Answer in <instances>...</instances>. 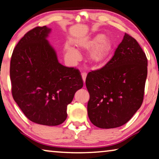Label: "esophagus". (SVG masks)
<instances>
[{
    "instance_id": "1",
    "label": "esophagus",
    "mask_w": 159,
    "mask_h": 159,
    "mask_svg": "<svg viewBox=\"0 0 159 159\" xmlns=\"http://www.w3.org/2000/svg\"><path fill=\"white\" fill-rule=\"evenodd\" d=\"M81 75H82L83 80H84V82L85 83V81H86V75H87V73H86V72H83V73H81Z\"/></svg>"
}]
</instances>
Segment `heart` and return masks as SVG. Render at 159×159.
I'll return each mask as SVG.
<instances>
[{"label":"heart","mask_w":159,"mask_h":159,"mask_svg":"<svg viewBox=\"0 0 159 159\" xmlns=\"http://www.w3.org/2000/svg\"><path fill=\"white\" fill-rule=\"evenodd\" d=\"M80 48L85 50H91L89 55L91 62L95 66L100 67L104 66L108 61L111 52V44L107 38H104V35L98 34L89 41L83 42L79 44ZM66 57L71 62H75L79 60L80 55L79 51L74 47L69 44L65 45Z\"/></svg>","instance_id":"b5f03b06"}]
</instances>
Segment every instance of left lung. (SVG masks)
<instances>
[{
	"label": "left lung",
	"mask_w": 159,
	"mask_h": 159,
	"mask_svg": "<svg viewBox=\"0 0 159 159\" xmlns=\"http://www.w3.org/2000/svg\"><path fill=\"white\" fill-rule=\"evenodd\" d=\"M146 55L133 37L125 33L110 60L89 72L86 86L91 122L99 128H115L133 117L143 101L148 73Z\"/></svg>",
	"instance_id": "left-lung-1"
}]
</instances>
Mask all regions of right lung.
<instances>
[{
  "label": "right lung",
  "instance_id": "1",
  "mask_svg": "<svg viewBox=\"0 0 159 159\" xmlns=\"http://www.w3.org/2000/svg\"><path fill=\"white\" fill-rule=\"evenodd\" d=\"M50 29L37 26L19 40L10 64L11 93L29 120L55 126L67 118V107L84 86L80 71L58 62L46 39Z\"/></svg>",
  "mask_w": 159,
  "mask_h": 159
}]
</instances>
